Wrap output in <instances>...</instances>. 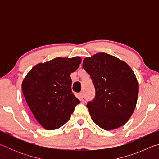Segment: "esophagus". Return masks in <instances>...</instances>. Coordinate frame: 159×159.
Segmentation results:
<instances>
[{
    "label": "esophagus",
    "mask_w": 159,
    "mask_h": 159,
    "mask_svg": "<svg viewBox=\"0 0 159 159\" xmlns=\"http://www.w3.org/2000/svg\"><path fill=\"white\" fill-rule=\"evenodd\" d=\"M79 96H80V99H81V100L83 101V99H84V93H83V92L80 93V94H79Z\"/></svg>",
    "instance_id": "34e87169"
}]
</instances>
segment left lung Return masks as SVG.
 <instances>
[{
  "label": "left lung",
  "instance_id": "1",
  "mask_svg": "<svg viewBox=\"0 0 159 159\" xmlns=\"http://www.w3.org/2000/svg\"><path fill=\"white\" fill-rule=\"evenodd\" d=\"M83 67L90 75L95 98L87 107L92 120L105 130L128 122L138 102L139 85L128 64L104 52L85 57Z\"/></svg>",
  "mask_w": 159,
  "mask_h": 159
}]
</instances>
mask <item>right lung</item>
Here are the masks:
<instances>
[{
	"instance_id": "obj_1",
	"label": "right lung",
	"mask_w": 159,
	"mask_h": 159,
	"mask_svg": "<svg viewBox=\"0 0 159 159\" xmlns=\"http://www.w3.org/2000/svg\"><path fill=\"white\" fill-rule=\"evenodd\" d=\"M80 57H56L37 64L21 83L26 103L45 130H55L71 118L80 101L71 91L70 75L79 67Z\"/></svg>"
}]
</instances>
